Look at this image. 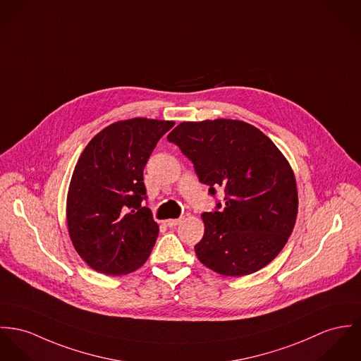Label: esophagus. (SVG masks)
Segmentation results:
<instances>
[{"mask_svg":"<svg viewBox=\"0 0 361 361\" xmlns=\"http://www.w3.org/2000/svg\"><path fill=\"white\" fill-rule=\"evenodd\" d=\"M184 221V217H180V219H174V220H167L166 224L167 226H177V225H180L181 222Z\"/></svg>","mask_w":361,"mask_h":361,"instance_id":"1","label":"esophagus"}]
</instances>
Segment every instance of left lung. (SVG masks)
<instances>
[{
  "instance_id": "left-lung-1",
  "label": "left lung",
  "mask_w": 361,
  "mask_h": 361,
  "mask_svg": "<svg viewBox=\"0 0 361 361\" xmlns=\"http://www.w3.org/2000/svg\"><path fill=\"white\" fill-rule=\"evenodd\" d=\"M194 164L210 195L225 203L203 213L197 259L224 276L254 274L276 258L298 213L294 171L272 140L243 121L183 122L167 136Z\"/></svg>"
}]
</instances>
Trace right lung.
Here are the masks:
<instances>
[{"label": "right lung", "instance_id": "obj_1", "mask_svg": "<svg viewBox=\"0 0 361 361\" xmlns=\"http://www.w3.org/2000/svg\"><path fill=\"white\" fill-rule=\"evenodd\" d=\"M173 121L133 118L97 133L75 165L67 194L73 246L94 271L121 276L147 261L159 226L142 206V171Z\"/></svg>", "mask_w": 361, "mask_h": 361}]
</instances>
